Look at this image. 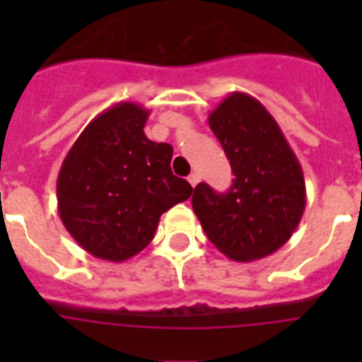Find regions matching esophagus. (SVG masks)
Here are the masks:
<instances>
[{
    "label": "esophagus",
    "instance_id": "34e87169",
    "mask_svg": "<svg viewBox=\"0 0 362 362\" xmlns=\"http://www.w3.org/2000/svg\"><path fill=\"white\" fill-rule=\"evenodd\" d=\"M199 180H201V175H199V173H192V175L187 176V182H189V184H192L193 187L197 186Z\"/></svg>",
    "mask_w": 362,
    "mask_h": 362
}]
</instances>
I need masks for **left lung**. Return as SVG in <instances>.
Instances as JSON below:
<instances>
[{"label":"left lung","mask_w":362,"mask_h":362,"mask_svg":"<svg viewBox=\"0 0 362 362\" xmlns=\"http://www.w3.org/2000/svg\"><path fill=\"white\" fill-rule=\"evenodd\" d=\"M231 163L233 186L201 182L192 204L209 240L233 261L263 259L286 244L306 206L303 167L278 122L257 99L229 93L209 115Z\"/></svg>","instance_id":"left-lung-1"}]
</instances>
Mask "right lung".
Returning a JSON list of instances; mask_svg holds the SVG:
<instances>
[{"mask_svg": "<svg viewBox=\"0 0 362 362\" xmlns=\"http://www.w3.org/2000/svg\"><path fill=\"white\" fill-rule=\"evenodd\" d=\"M150 110L122 101L84 127L59 169L58 214L93 257L122 263L152 242L159 218L193 187L173 175V146L144 135Z\"/></svg>", "mask_w": 362, "mask_h": 362, "instance_id": "obj_1", "label": "right lung"}]
</instances>
